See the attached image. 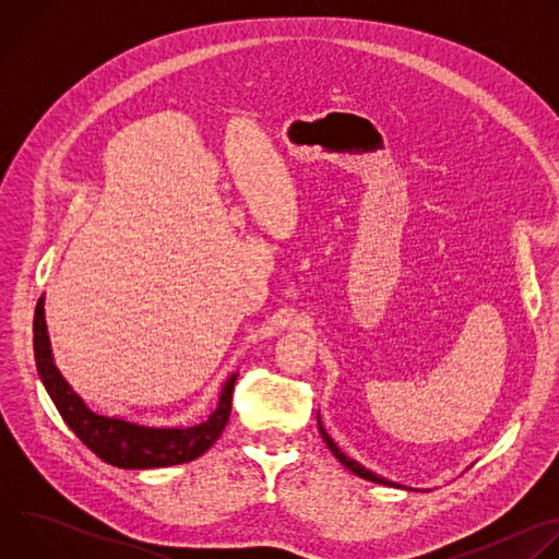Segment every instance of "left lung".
Segmentation results:
<instances>
[{"label": "left lung", "mask_w": 559, "mask_h": 559, "mask_svg": "<svg viewBox=\"0 0 559 559\" xmlns=\"http://www.w3.org/2000/svg\"><path fill=\"white\" fill-rule=\"evenodd\" d=\"M318 429H321V436H323V440H325V444L330 447V451L336 455V460L341 462V464H345L352 473H356L358 477H365V480H369V483H376V485H386V487H401V485H395V483H389V480H384V477H380V475H376V473H371V471H367L365 466H360L358 462H354V460H349L336 444H334V440L328 436V431L323 429V425L318 423Z\"/></svg>", "instance_id": "left-lung-1"}]
</instances>
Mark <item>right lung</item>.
Wrapping results in <instances>:
<instances>
[{
  "label": "right lung",
  "mask_w": 559,
  "mask_h": 559,
  "mask_svg": "<svg viewBox=\"0 0 559 559\" xmlns=\"http://www.w3.org/2000/svg\"><path fill=\"white\" fill-rule=\"evenodd\" d=\"M33 347L39 378L52 397V403L72 429V433L82 440L93 453L104 462L119 468H156L173 466L197 460L203 455L223 433L229 414H231V393L236 376H231L223 391L216 412L201 425L188 429H152L139 427L126 420L97 416L91 412L82 397H79L70 384L61 378L52 365L46 321H44V298L35 307L33 321Z\"/></svg>",
  "instance_id": "obj_1"
}]
</instances>
